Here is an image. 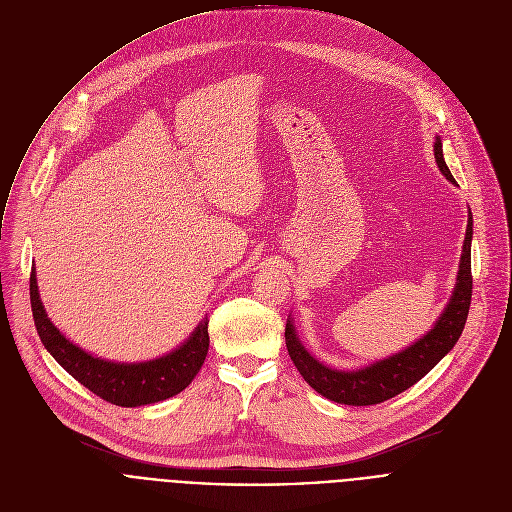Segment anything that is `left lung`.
<instances>
[{
  "instance_id": "left-lung-1",
  "label": "left lung",
  "mask_w": 512,
  "mask_h": 512,
  "mask_svg": "<svg viewBox=\"0 0 512 512\" xmlns=\"http://www.w3.org/2000/svg\"><path fill=\"white\" fill-rule=\"evenodd\" d=\"M433 154H435L437 168L442 170V174L450 182L456 184L452 172L444 162L440 137L435 139ZM470 247H472V214L468 218V227H466L458 281L446 312L440 316V320H437L433 330L427 332L421 340H417L415 344H411L407 350L399 354H393L381 362L371 364L367 369L348 373V371H334L324 367L322 362H318L314 356L308 354V350L298 340L294 326H291V322H287L285 324L287 352L291 360H294L300 375L304 377V381L326 399L342 405H377L403 393L405 389L413 387L419 379H423L435 364L454 348V344L458 342L466 326V318L472 302Z\"/></svg>"
}]
</instances>
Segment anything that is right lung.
I'll return each mask as SVG.
<instances>
[{"label":"right lung","instance_id":"1","mask_svg":"<svg viewBox=\"0 0 512 512\" xmlns=\"http://www.w3.org/2000/svg\"><path fill=\"white\" fill-rule=\"evenodd\" d=\"M30 304L38 336L60 367L97 397L119 407L150 405L178 395L192 383L208 352V322L204 320L188 342L168 356L139 364L95 358L66 340L48 320L40 302L34 267L30 273Z\"/></svg>","mask_w":512,"mask_h":512}]
</instances>
